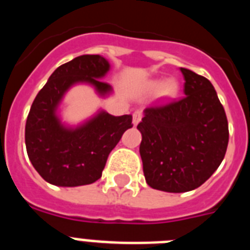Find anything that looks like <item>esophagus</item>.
<instances>
[{
  "instance_id": "34e87169",
  "label": "esophagus",
  "mask_w": 250,
  "mask_h": 250,
  "mask_svg": "<svg viewBox=\"0 0 250 250\" xmlns=\"http://www.w3.org/2000/svg\"><path fill=\"white\" fill-rule=\"evenodd\" d=\"M141 118H143V112L136 110L134 114H132V124H134V126H136L141 121Z\"/></svg>"
}]
</instances>
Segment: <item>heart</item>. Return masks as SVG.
<instances>
[{
    "instance_id": "b5f03b06",
    "label": "heart",
    "mask_w": 250,
    "mask_h": 250,
    "mask_svg": "<svg viewBox=\"0 0 250 250\" xmlns=\"http://www.w3.org/2000/svg\"><path fill=\"white\" fill-rule=\"evenodd\" d=\"M152 90H160L161 94L164 98H174L176 94H178V90H179V86L176 83L175 80H167V81H152L150 83Z\"/></svg>"
}]
</instances>
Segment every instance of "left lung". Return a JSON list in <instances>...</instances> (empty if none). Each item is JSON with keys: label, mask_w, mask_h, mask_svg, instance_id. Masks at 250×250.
Returning a JSON list of instances; mask_svg holds the SVG:
<instances>
[{"label": "left lung", "mask_w": 250, "mask_h": 250, "mask_svg": "<svg viewBox=\"0 0 250 250\" xmlns=\"http://www.w3.org/2000/svg\"><path fill=\"white\" fill-rule=\"evenodd\" d=\"M184 98L144 110L138 125L145 180L152 189L185 193L219 167L229 140L228 120L214 86L180 67Z\"/></svg>", "instance_id": "obj_1"}]
</instances>
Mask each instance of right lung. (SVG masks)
<instances>
[{"label": "right lung", "mask_w": 250, "mask_h": 250, "mask_svg": "<svg viewBox=\"0 0 250 250\" xmlns=\"http://www.w3.org/2000/svg\"><path fill=\"white\" fill-rule=\"evenodd\" d=\"M110 62L100 55H83L59 66L35 98L25 129L31 164L46 182L56 187H80L101 178L110 151L132 127L131 115L114 116L99 110L94 116L70 126L61 121L60 104L77 83L92 86L107 98L111 86L103 79Z\"/></svg>", "instance_id": "1"}]
</instances>
